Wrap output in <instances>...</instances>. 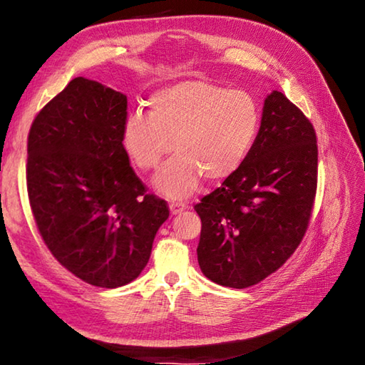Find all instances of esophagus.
<instances>
[{"mask_svg": "<svg viewBox=\"0 0 365 365\" xmlns=\"http://www.w3.org/2000/svg\"><path fill=\"white\" fill-rule=\"evenodd\" d=\"M169 209H170V214H172V215H177V214L183 212L185 209H187V206H185L183 202H170Z\"/></svg>", "mask_w": 365, "mask_h": 365, "instance_id": "esophagus-1", "label": "esophagus"}]
</instances>
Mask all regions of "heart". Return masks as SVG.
<instances>
[{"label": "heart", "instance_id": "1", "mask_svg": "<svg viewBox=\"0 0 365 365\" xmlns=\"http://www.w3.org/2000/svg\"><path fill=\"white\" fill-rule=\"evenodd\" d=\"M150 106L151 113L137 110L128 117L123 143L145 170L158 169L174 148L177 154L154 178L158 193L170 200L193 195L202 177L215 183L233 175L261 125L255 96L206 80L164 86L150 98Z\"/></svg>", "mask_w": 365, "mask_h": 365}]
</instances>
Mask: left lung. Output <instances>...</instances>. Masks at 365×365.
Listing matches in <instances>:
<instances>
[{"instance_id":"1","label":"left lung","mask_w":365,"mask_h":365,"mask_svg":"<svg viewBox=\"0 0 365 365\" xmlns=\"http://www.w3.org/2000/svg\"><path fill=\"white\" fill-rule=\"evenodd\" d=\"M316 188L312 123L274 90L265 96L261 127L242 168L195 206L202 274L238 289L274 274L304 237Z\"/></svg>"}]
</instances>
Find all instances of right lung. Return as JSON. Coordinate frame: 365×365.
I'll list each match as a JSON object with an SVG mask.
<instances>
[{
	"mask_svg": "<svg viewBox=\"0 0 365 365\" xmlns=\"http://www.w3.org/2000/svg\"><path fill=\"white\" fill-rule=\"evenodd\" d=\"M125 120V95L77 77L29 133L27 188L41 238L67 270L101 288L137 279L169 217L130 168Z\"/></svg>",
	"mask_w": 365,
	"mask_h": 365,
	"instance_id": "add662e5",
	"label": "right lung"
}]
</instances>
